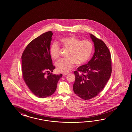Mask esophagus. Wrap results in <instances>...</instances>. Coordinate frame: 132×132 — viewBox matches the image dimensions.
Instances as JSON below:
<instances>
[{"mask_svg": "<svg viewBox=\"0 0 132 132\" xmlns=\"http://www.w3.org/2000/svg\"><path fill=\"white\" fill-rule=\"evenodd\" d=\"M68 72H67V73H63V76H66V75H68Z\"/></svg>", "mask_w": 132, "mask_h": 132, "instance_id": "34e87169", "label": "esophagus"}]
</instances>
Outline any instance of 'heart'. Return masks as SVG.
I'll return each mask as SVG.
<instances>
[{
    "label": "heart",
    "mask_w": 132,
    "mask_h": 132,
    "mask_svg": "<svg viewBox=\"0 0 132 132\" xmlns=\"http://www.w3.org/2000/svg\"><path fill=\"white\" fill-rule=\"evenodd\" d=\"M61 46L67 49L66 59H61L56 62L57 71L60 72H67L74 66V64L80 66L89 60L93 51V45L88 40H82L74 36L65 37L60 40ZM50 54L53 59L57 60L60 55V47L55 42L50 48Z\"/></svg>",
    "instance_id": "b5f03b06"
}]
</instances>
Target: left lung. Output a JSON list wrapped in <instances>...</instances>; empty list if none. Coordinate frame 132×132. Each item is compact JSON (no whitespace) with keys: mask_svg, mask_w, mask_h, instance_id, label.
Instances as JSON below:
<instances>
[{"mask_svg":"<svg viewBox=\"0 0 132 132\" xmlns=\"http://www.w3.org/2000/svg\"><path fill=\"white\" fill-rule=\"evenodd\" d=\"M95 52L88 63L81 66L74 72L76 79L73 92L84 100H89L103 89L111 76V57L108 47L103 40L92 34Z\"/></svg>","mask_w":132,"mask_h":132,"instance_id":"obj_1","label":"left lung"}]
</instances>
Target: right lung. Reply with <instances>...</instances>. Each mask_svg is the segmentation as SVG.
Here are the masks:
<instances>
[{
    "label": "right lung",
    "instance_id": "obj_1",
    "mask_svg": "<svg viewBox=\"0 0 132 132\" xmlns=\"http://www.w3.org/2000/svg\"><path fill=\"white\" fill-rule=\"evenodd\" d=\"M52 31L45 32L32 40L22 55L24 81L30 91L39 98L52 95L62 75H52L55 67L50 54Z\"/></svg>",
    "mask_w": 132,
    "mask_h": 132
}]
</instances>
